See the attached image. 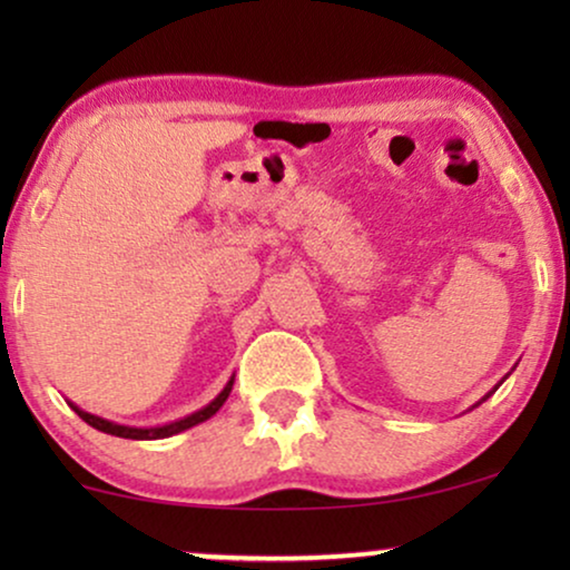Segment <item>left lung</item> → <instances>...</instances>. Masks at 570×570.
<instances>
[{"label": "left lung", "mask_w": 570, "mask_h": 570, "mask_svg": "<svg viewBox=\"0 0 570 570\" xmlns=\"http://www.w3.org/2000/svg\"><path fill=\"white\" fill-rule=\"evenodd\" d=\"M503 381H505V377H503ZM503 381H500V383H503ZM500 383H498V385H500ZM498 385H495V389H492V391H490V393H488V396H484V399H490V396H492V393H495V391H498ZM484 399H482V401H484ZM482 401H480V404H482Z\"/></svg>", "instance_id": "obj_1"}]
</instances>
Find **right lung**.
Here are the masks:
<instances>
[{
  "mask_svg": "<svg viewBox=\"0 0 570 570\" xmlns=\"http://www.w3.org/2000/svg\"><path fill=\"white\" fill-rule=\"evenodd\" d=\"M232 385H234V375L229 377V383L224 385V391L218 393V396H216L214 401H210V404H206L203 409H197V412H193V414L181 416V420H174V422H169V424H158V428H130V424H117V422L104 420V416H96V414H90V412H82V409H80L78 404H72V401H67V404H70L72 412L78 414L82 422H88L90 428L106 432V435L130 438V440H161V438H171V435H177V432H185V430H189V428H195V424L210 420V416H214V414L218 412V409L224 406V401L229 399Z\"/></svg>",
  "mask_w": 570,
  "mask_h": 570,
  "instance_id": "obj_1",
  "label": "right lung"
}]
</instances>
